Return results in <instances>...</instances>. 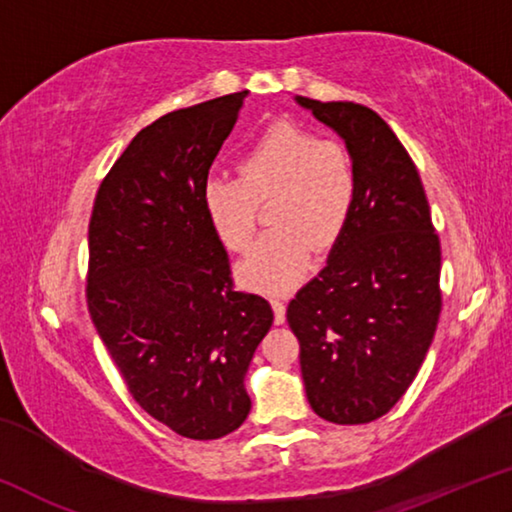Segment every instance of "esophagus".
<instances>
[{
  "label": "esophagus",
  "mask_w": 512,
  "mask_h": 512,
  "mask_svg": "<svg viewBox=\"0 0 512 512\" xmlns=\"http://www.w3.org/2000/svg\"><path fill=\"white\" fill-rule=\"evenodd\" d=\"M271 305H273V314H275V325H284V320H287V305L277 298L271 300Z\"/></svg>",
  "instance_id": "obj_1"
}]
</instances>
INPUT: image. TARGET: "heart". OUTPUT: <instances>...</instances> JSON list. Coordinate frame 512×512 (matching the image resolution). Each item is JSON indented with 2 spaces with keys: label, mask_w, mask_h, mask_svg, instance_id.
<instances>
[{
  "label": "heart",
  "mask_w": 512,
  "mask_h": 512,
  "mask_svg": "<svg viewBox=\"0 0 512 512\" xmlns=\"http://www.w3.org/2000/svg\"><path fill=\"white\" fill-rule=\"evenodd\" d=\"M239 178L210 176L203 207L228 250L253 241L259 205L275 225L241 259L237 277L262 293H287L307 275L311 248L341 237L357 201V169L343 144L320 140L291 121H277L239 155Z\"/></svg>",
  "instance_id": "obj_1"
}]
</instances>
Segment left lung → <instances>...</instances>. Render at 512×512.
Here are the masks:
<instances>
[{"instance_id": "left-lung-1", "label": "left lung", "mask_w": 512, "mask_h": 512, "mask_svg": "<svg viewBox=\"0 0 512 512\" xmlns=\"http://www.w3.org/2000/svg\"><path fill=\"white\" fill-rule=\"evenodd\" d=\"M296 103L343 140L357 201L287 320L311 409L334 424H366L393 409L427 357L440 316V241L420 173L375 110Z\"/></svg>"}]
</instances>
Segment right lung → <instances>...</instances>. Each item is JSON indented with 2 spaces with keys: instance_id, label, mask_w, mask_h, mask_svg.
I'll return each mask as SVG.
<instances>
[{
  "instance_id": "1",
  "label": "right lung",
  "mask_w": 512,
  "mask_h": 512,
  "mask_svg": "<svg viewBox=\"0 0 512 512\" xmlns=\"http://www.w3.org/2000/svg\"><path fill=\"white\" fill-rule=\"evenodd\" d=\"M248 92L173 110L112 164L90 219L88 309L142 409L178 436L223 438L250 413L244 377L273 325L232 289L203 185Z\"/></svg>"
}]
</instances>
